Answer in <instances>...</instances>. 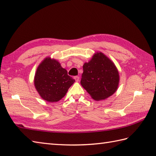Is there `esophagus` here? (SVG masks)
<instances>
[{"label":"esophagus","mask_w":156,"mask_h":156,"mask_svg":"<svg viewBox=\"0 0 156 156\" xmlns=\"http://www.w3.org/2000/svg\"><path fill=\"white\" fill-rule=\"evenodd\" d=\"M74 80L76 82H78L79 81V80H80V77H79V76H75Z\"/></svg>","instance_id":"1"}]
</instances>
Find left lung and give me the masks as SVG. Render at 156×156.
<instances>
[{
  "mask_svg": "<svg viewBox=\"0 0 156 156\" xmlns=\"http://www.w3.org/2000/svg\"><path fill=\"white\" fill-rule=\"evenodd\" d=\"M80 84L94 100L100 101L117 90L120 76L114 62L101 51H97L83 65Z\"/></svg>",
  "mask_w": 156,
  "mask_h": 156,
  "instance_id": "obj_1",
  "label": "left lung"
}]
</instances>
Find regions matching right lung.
<instances>
[{"mask_svg": "<svg viewBox=\"0 0 156 156\" xmlns=\"http://www.w3.org/2000/svg\"><path fill=\"white\" fill-rule=\"evenodd\" d=\"M74 79L68 75L57 59L46 57L39 64L34 83L42 99L49 102H58L65 97Z\"/></svg>", "mask_w": 156, "mask_h": 156, "instance_id": "right-lung-1", "label": "right lung"}]
</instances>
